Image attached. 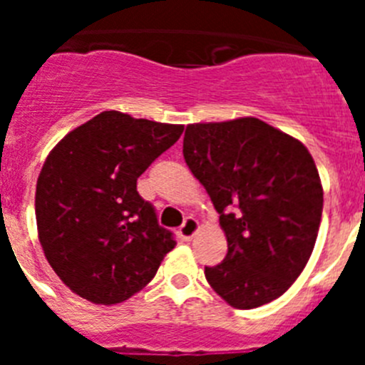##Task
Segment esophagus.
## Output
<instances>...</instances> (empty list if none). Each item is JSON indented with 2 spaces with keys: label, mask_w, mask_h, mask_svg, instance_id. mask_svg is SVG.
I'll use <instances>...</instances> for the list:
<instances>
[{
  "label": "esophagus",
  "mask_w": 365,
  "mask_h": 365,
  "mask_svg": "<svg viewBox=\"0 0 365 365\" xmlns=\"http://www.w3.org/2000/svg\"><path fill=\"white\" fill-rule=\"evenodd\" d=\"M197 232H199V222L197 219H193V217H186V221L182 222V227L179 228L180 240H185V241L192 240L193 235L197 234Z\"/></svg>",
  "instance_id": "34e87169"
}]
</instances>
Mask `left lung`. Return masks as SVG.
<instances>
[{"instance_id":"8db88e82","label":"left lung","mask_w":365,"mask_h":365,"mask_svg":"<svg viewBox=\"0 0 365 365\" xmlns=\"http://www.w3.org/2000/svg\"><path fill=\"white\" fill-rule=\"evenodd\" d=\"M182 155L210 195L228 252L206 282L235 309L279 298L307 265L324 190L299 140L254 117L186 125Z\"/></svg>"}]
</instances>
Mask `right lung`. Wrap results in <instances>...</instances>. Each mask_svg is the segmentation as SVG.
<instances>
[{
	"mask_svg": "<svg viewBox=\"0 0 365 365\" xmlns=\"http://www.w3.org/2000/svg\"><path fill=\"white\" fill-rule=\"evenodd\" d=\"M185 125L104 111L54 146L36 182V225L58 278L82 298L115 305L143 291L170 250L137 179Z\"/></svg>",
	"mask_w": 365,
	"mask_h": 365,
	"instance_id": "obj_1",
	"label": "right lung"
}]
</instances>
